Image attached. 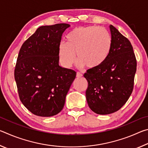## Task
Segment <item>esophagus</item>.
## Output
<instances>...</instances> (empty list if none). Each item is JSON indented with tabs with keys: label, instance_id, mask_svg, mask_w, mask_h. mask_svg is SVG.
I'll list each match as a JSON object with an SVG mask.
<instances>
[{
	"label": "esophagus",
	"instance_id": "1",
	"mask_svg": "<svg viewBox=\"0 0 148 148\" xmlns=\"http://www.w3.org/2000/svg\"><path fill=\"white\" fill-rule=\"evenodd\" d=\"M82 76H83V75H82L81 73H79V72H77L76 73V77H82Z\"/></svg>",
	"mask_w": 148,
	"mask_h": 148
}]
</instances>
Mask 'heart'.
<instances>
[{"mask_svg": "<svg viewBox=\"0 0 148 148\" xmlns=\"http://www.w3.org/2000/svg\"><path fill=\"white\" fill-rule=\"evenodd\" d=\"M112 45L110 32L102 27H77L67 34L66 42L59 44L58 56L62 65L70 68L78 58L77 66L96 69L104 63Z\"/></svg>", "mask_w": 148, "mask_h": 148, "instance_id": "obj_1", "label": "heart"}]
</instances>
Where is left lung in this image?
<instances>
[{"label":"left lung","mask_w":148,"mask_h":148,"mask_svg":"<svg viewBox=\"0 0 148 148\" xmlns=\"http://www.w3.org/2000/svg\"><path fill=\"white\" fill-rule=\"evenodd\" d=\"M112 45L106 61L96 69L87 70L86 95L92 112L106 115L119 110L133 90L136 61L131 42L113 25H110Z\"/></svg>","instance_id":"1"}]
</instances>
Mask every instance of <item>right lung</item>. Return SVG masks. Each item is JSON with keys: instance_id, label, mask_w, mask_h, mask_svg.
Returning a JSON list of instances; mask_svg holds the SVG:
<instances>
[{"instance_id": "obj_1", "label": "right lung", "mask_w": 148, "mask_h": 148, "mask_svg": "<svg viewBox=\"0 0 148 148\" xmlns=\"http://www.w3.org/2000/svg\"><path fill=\"white\" fill-rule=\"evenodd\" d=\"M69 24L41 26L22 45L15 68L19 99L34 115L51 117L63 108L65 99L76 76L59 64L58 50Z\"/></svg>"}]
</instances>
